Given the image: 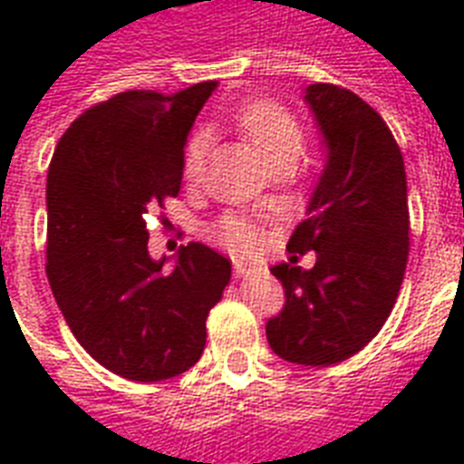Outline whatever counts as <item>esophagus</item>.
<instances>
[{
	"mask_svg": "<svg viewBox=\"0 0 464 464\" xmlns=\"http://www.w3.org/2000/svg\"><path fill=\"white\" fill-rule=\"evenodd\" d=\"M247 272H250V267H247L246 262H238V260L233 262V275H236V276H246Z\"/></svg>",
	"mask_w": 464,
	"mask_h": 464,
	"instance_id": "1",
	"label": "esophagus"
}]
</instances>
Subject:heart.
Masks as SVG:
<instances>
[{"mask_svg": "<svg viewBox=\"0 0 464 464\" xmlns=\"http://www.w3.org/2000/svg\"><path fill=\"white\" fill-rule=\"evenodd\" d=\"M231 122L247 141H253V147L267 159V163L282 154L298 156L304 149V130L298 125V120L275 101H265V98L247 101L233 111ZM207 149H209V134L195 132L189 137L185 147V160H182V175L188 180L199 178ZM211 236L236 253H255L260 246V233L255 231V226L238 217L221 218L214 226Z\"/></svg>", "mask_w": 464, "mask_h": 464, "instance_id": "heart-1", "label": "heart"}]
</instances>
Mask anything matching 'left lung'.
Wrapping results in <instances>:
<instances>
[{
  "instance_id": "obj_1",
  "label": "left lung",
  "mask_w": 464,
  "mask_h": 464,
  "mask_svg": "<svg viewBox=\"0 0 464 464\" xmlns=\"http://www.w3.org/2000/svg\"><path fill=\"white\" fill-rule=\"evenodd\" d=\"M305 101L327 144L308 218L272 267L286 305L267 323L279 359L332 366L361 352L395 305L410 255V207L402 151L371 105L334 83H313ZM316 250L313 270L297 267Z\"/></svg>"
}]
</instances>
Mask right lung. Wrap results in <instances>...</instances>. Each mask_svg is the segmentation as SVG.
I'll use <instances>...</instances> for the list:
<instances>
[{
	"mask_svg": "<svg viewBox=\"0 0 464 464\" xmlns=\"http://www.w3.org/2000/svg\"><path fill=\"white\" fill-rule=\"evenodd\" d=\"M214 89L115 93L69 125L47 168V282L76 342L127 381L195 366L231 282V260L202 243L182 246L170 275L147 247L149 214L180 192L185 140Z\"/></svg>",
	"mask_w": 464,
	"mask_h": 464,
	"instance_id": "1",
	"label": "right lung"
}]
</instances>
